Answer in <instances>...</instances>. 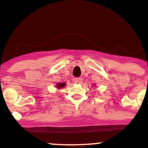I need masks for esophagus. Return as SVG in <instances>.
<instances>
[{
	"label": "esophagus",
	"instance_id": "1",
	"mask_svg": "<svg viewBox=\"0 0 148 148\" xmlns=\"http://www.w3.org/2000/svg\"><path fill=\"white\" fill-rule=\"evenodd\" d=\"M74 82L76 84H81L82 83V79L81 78H75L74 79Z\"/></svg>",
	"mask_w": 148,
	"mask_h": 148
}]
</instances>
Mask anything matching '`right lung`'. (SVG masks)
Here are the masks:
<instances>
[{
  "label": "right lung",
  "instance_id": "right-lung-1",
  "mask_svg": "<svg viewBox=\"0 0 148 148\" xmlns=\"http://www.w3.org/2000/svg\"><path fill=\"white\" fill-rule=\"evenodd\" d=\"M65 86H66L65 83H58V84H57L56 85V88L58 89H60V88H64Z\"/></svg>",
  "mask_w": 148,
  "mask_h": 148
}]
</instances>
